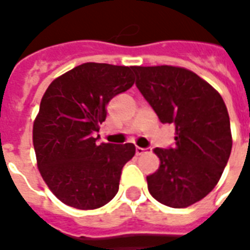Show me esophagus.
<instances>
[{"instance_id":"esophagus-1","label":"esophagus","mask_w":250,"mask_h":250,"mask_svg":"<svg viewBox=\"0 0 250 250\" xmlns=\"http://www.w3.org/2000/svg\"><path fill=\"white\" fill-rule=\"evenodd\" d=\"M146 150L147 148H143V147H136V154H138V155H141V154H143V152H146Z\"/></svg>"}]
</instances>
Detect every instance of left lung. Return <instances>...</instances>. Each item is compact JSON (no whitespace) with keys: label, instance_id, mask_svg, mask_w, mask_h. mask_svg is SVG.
Masks as SVG:
<instances>
[{"label":"left lung","instance_id":"8db88e82","mask_svg":"<svg viewBox=\"0 0 250 250\" xmlns=\"http://www.w3.org/2000/svg\"><path fill=\"white\" fill-rule=\"evenodd\" d=\"M136 87L163 125L175 127V146L157 147L161 166L148 191L170 208H188L220 181L231 151L229 114L214 88L179 66H132Z\"/></svg>","mask_w":250,"mask_h":250}]
</instances>
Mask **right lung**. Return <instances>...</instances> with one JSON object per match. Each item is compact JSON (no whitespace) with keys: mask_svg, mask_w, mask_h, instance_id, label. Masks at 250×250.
<instances>
[{"mask_svg":"<svg viewBox=\"0 0 250 250\" xmlns=\"http://www.w3.org/2000/svg\"><path fill=\"white\" fill-rule=\"evenodd\" d=\"M134 82L132 66L85 62L55 79L41 99L33 125L37 166L68 206L98 209L118 193L122 168L135 146L96 145L93 134L105 120L109 100Z\"/></svg>","mask_w":250,"mask_h":250,"instance_id":"right-lung-1","label":"right lung"}]
</instances>
